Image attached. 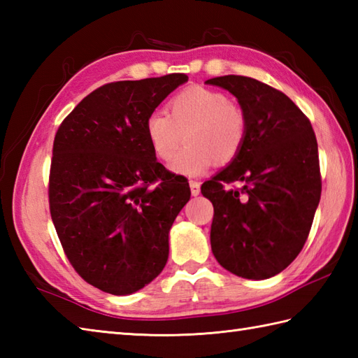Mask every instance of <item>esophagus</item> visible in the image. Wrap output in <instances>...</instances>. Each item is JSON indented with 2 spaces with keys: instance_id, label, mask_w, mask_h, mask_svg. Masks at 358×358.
Returning a JSON list of instances; mask_svg holds the SVG:
<instances>
[{
  "instance_id": "34e87169",
  "label": "esophagus",
  "mask_w": 358,
  "mask_h": 358,
  "mask_svg": "<svg viewBox=\"0 0 358 358\" xmlns=\"http://www.w3.org/2000/svg\"><path fill=\"white\" fill-rule=\"evenodd\" d=\"M189 186H191V192H192V195L195 196V195H199L200 194V181H195V180H192V181H189Z\"/></svg>"
}]
</instances>
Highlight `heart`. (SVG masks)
Listing matches in <instances>:
<instances>
[{"instance_id": "b5f03b06", "label": "heart", "mask_w": 358, "mask_h": 358, "mask_svg": "<svg viewBox=\"0 0 358 358\" xmlns=\"http://www.w3.org/2000/svg\"><path fill=\"white\" fill-rule=\"evenodd\" d=\"M144 132L154 155L169 162L175 173L196 177L212 163L229 164L243 149L248 135V117L240 103L226 94L203 86H191L175 94L166 112L150 113Z\"/></svg>"}]
</instances>
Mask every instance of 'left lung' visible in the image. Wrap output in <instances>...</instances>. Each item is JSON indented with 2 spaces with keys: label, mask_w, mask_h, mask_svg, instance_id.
Returning <instances> with one entry per match:
<instances>
[{
  "label": "left lung",
  "mask_w": 358,
  "mask_h": 358,
  "mask_svg": "<svg viewBox=\"0 0 358 358\" xmlns=\"http://www.w3.org/2000/svg\"><path fill=\"white\" fill-rule=\"evenodd\" d=\"M206 83L237 96L248 117L238 157L201 186L214 204L212 252L235 275L269 278L301 252L320 201L314 129L291 98L262 81L224 75Z\"/></svg>",
  "instance_id": "left-lung-1"
}]
</instances>
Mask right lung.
Instances as JSON below:
<instances>
[{
  "mask_svg": "<svg viewBox=\"0 0 358 358\" xmlns=\"http://www.w3.org/2000/svg\"><path fill=\"white\" fill-rule=\"evenodd\" d=\"M186 73L113 81L77 104L55 134L49 209L67 260L103 292L150 283L169 255V231L191 199L187 180L157 162L144 124Z\"/></svg>",
  "mask_w": 358,
  "mask_h": 358,
  "instance_id": "1",
  "label": "right lung"
}]
</instances>
